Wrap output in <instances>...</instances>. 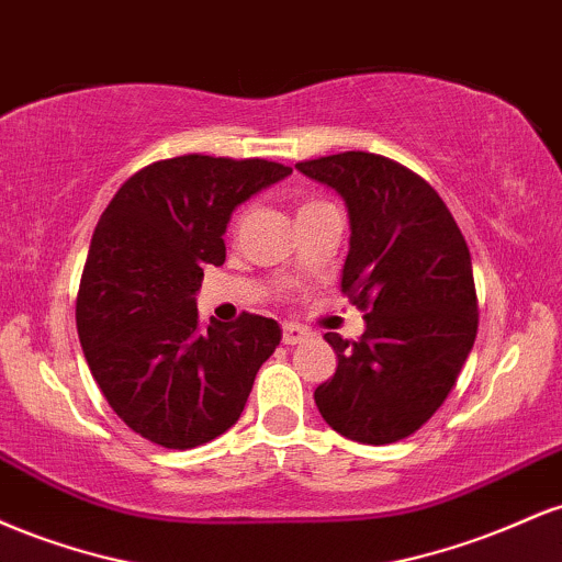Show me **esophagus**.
I'll return each mask as SVG.
<instances>
[{
	"label": "esophagus",
	"mask_w": 562,
	"mask_h": 562,
	"mask_svg": "<svg viewBox=\"0 0 562 562\" xmlns=\"http://www.w3.org/2000/svg\"><path fill=\"white\" fill-rule=\"evenodd\" d=\"M308 340V330L301 325H285L282 327V344L285 346H299V344H306Z\"/></svg>",
	"instance_id": "obj_1"
}]
</instances>
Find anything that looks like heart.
Instances as JSON below:
<instances>
[{
    "instance_id": "heart-1",
    "label": "heart",
    "mask_w": 562,
    "mask_h": 562,
    "mask_svg": "<svg viewBox=\"0 0 562 562\" xmlns=\"http://www.w3.org/2000/svg\"><path fill=\"white\" fill-rule=\"evenodd\" d=\"M314 205H319V200H308V203H303V205H301V211H306V209H314Z\"/></svg>"
}]
</instances>
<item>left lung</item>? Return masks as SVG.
I'll use <instances>...</instances> for the list:
<instances>
[{
    "label": "left lung",
    "instance_id": "8db88e82",
    "mask_svg": "<svg viewBox=\"0 0 562 562\" xmlns=\"http://www.w3.org/2000/svg\"><path fill=\"white\" fill-rule=\"evenodd\" d=\"M295 169L346 200L340 290L367 319L359 340L325 335L338 367L314 402L351 441H402L447 402L479 333L468 243L434 187L396 160L348 150Z\"/></svg>",
    "mask_w": 562,
    "mask_h": 562
}]
</instances>
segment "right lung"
<instances>
[{"label": "right lung", "mask_w": 562, "mask_h": 562, "mask_svg": "<svg viewBox=\"0 0 562 562\" xmlns=\"http://www.w3.org/2000/svg\"><path fill=\"white\" fill-rule=\"evenodd\" d=\"M290 171L263 158L190 153L132 173L102 211L76 327L102 396L147 441L192 449L229 430L280 346V325L259 314L205 327L195 293L205 263H224L235 205Z\"/></svg>", "instance_id": "1"}]
</instances>
